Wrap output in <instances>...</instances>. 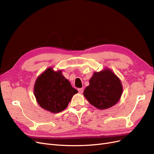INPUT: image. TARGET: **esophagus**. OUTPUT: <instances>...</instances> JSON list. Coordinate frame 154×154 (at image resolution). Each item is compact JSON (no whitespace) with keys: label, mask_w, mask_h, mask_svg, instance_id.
Instances as JSON below:
<instances>
[{"label":"esophagus","mask_w":154,"mask_h":154,"mask_svg":"<svg viewBox=\"0 0 154 154\" xmlns=\"http://www.w3.org/2000/svg\"><path fill=\"white\" fill-rule=\"evenodd\" d=\"M78 91L79 93H80V94H82V93H83V91H84V89H83V88H78Z\"/></svg>","instance_id":"esophagus-1"}]
</instances>
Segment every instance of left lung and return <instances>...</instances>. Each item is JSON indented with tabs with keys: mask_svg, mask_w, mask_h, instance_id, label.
Listing matches in <instances>:
<instances>
[{
	"mask_svg": "<svg viewBox=\"0 0 154 154\" xmlns=\"http://www.w3.org/2000/svg\"><path fill=\"white\" fill-rule=\"evenodd\" d=\"M89 83L83 95L97 109H109L119 100L123 91L122 83L110 70L94 72Z\"/></svg>",
	"mask_w": 154,
	"mask_h": 154,
	"instance_id": "obj_1",
	"label": "left lung"
}]
</instances>
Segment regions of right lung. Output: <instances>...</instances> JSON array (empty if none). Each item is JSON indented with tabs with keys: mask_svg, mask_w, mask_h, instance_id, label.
<instances>
[{
	"mask_svg": "<svg viewBox=\"0 0 154 154\" xmlns=\"http://www.w3.org/2000/svg\"><path fill=\"white\" fill-rule=\"evenodd\" d=\"M78 91L72 87L62 71L48 69L36 80L34 94L41 107L51 112L57 113L67 106Z\"/></svg>",
	"mask_w": 154,
	"mask_h": 154,
	"instance_id": "1",
	"label": "right lung"
}]
</instances>
